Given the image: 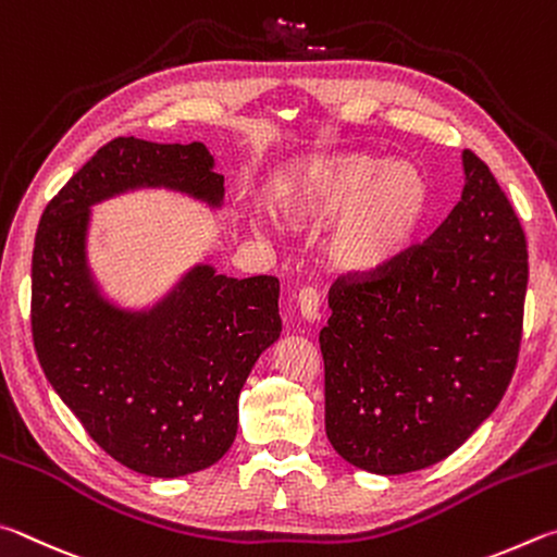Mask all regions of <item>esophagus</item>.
Returning a JSON list of instances; mask_svg holds the SVG:
<instances>
[{
  "label": "esophagus",
  "mask_w": 557,
  "mask_h": 557,
  "mask_svg": "<svg viewBox=\"0 0 557 557\" xmlns=\"http://www.w3.org/2000/svg\"><path fill=\"white\" fill-rule=\"evenodd\" d=\"M298 310L308 323H313V320L320 318V294L313 286H306L298 290Z\"/></svg>",
  "instance_id": "34e87169"
}]
</instances>
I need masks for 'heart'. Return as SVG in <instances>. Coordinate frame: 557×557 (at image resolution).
<instances>
[{"mask_svg": "<svg viewBox=\"0 0 557 557\" xmlns=\"http://www.w3.org/2000/svg\"><path fill=\"white\" fill-rule=\"evenodd\" d=\"M273 202L298 224L337 218L327 237L330 259L345 271L372 273L411 247L431 210V185L408 161L323 153L281 171Z\"/></svg>", "mask_w": 557, "mask_h": 557, "instance_id": "obj_1", "label": "heart"}]
</instances>
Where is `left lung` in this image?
I'll return each instance as SVG.
<instances>
[{"label":"left lung","instance_id":"left-lung-1","mask_svg":"<svg viewBox=\"0 0 557 557\" xmlns=\"http://www.w3.org/2000/svg\"><path fill=\"white\" fill-rule=\"evenodd\" d=\"M431 237L330 286L327 441L349 465L404 474L453 455L509 386L529 284L525 234L480 156Z\"/></svg>","mask_w":557,"mask_h":557}]
</instances>
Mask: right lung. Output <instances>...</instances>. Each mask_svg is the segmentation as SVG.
Listing matches in <instances>:
<instances>
[{"label":"right lung","instance_id":"obj_1","mask_svg":"<svg viewBox=\"0 0 557 557\" xmlns=\"http://www.w3.org/2000/svg\"><path fill=\"white\" fill-rule=\"evenodd\" d=\"M212 163L200 141L120 136L58 190L36 232L32 335L46 379L107 455L163 480L230 450L242 386L281 335L278 278L195 267L149 313H126L97 294L85 232L92 202L139 185L220 205Z\"/></svg>","mask_w":557,"mask_h":557}]
</instances>
